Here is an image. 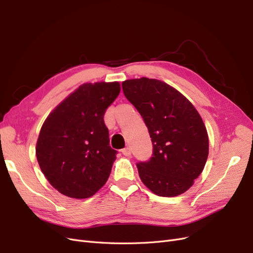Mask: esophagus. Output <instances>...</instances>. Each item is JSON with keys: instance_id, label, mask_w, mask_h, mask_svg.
Masks as SVG:
<instances>
[{"instance_id": "34e87169", "label": "esophagus", "mask_w": 253, "mask_h": 253, "mask_svg": "<svg viewBox=\"0 0 253 253\" xmlns=\"http://www.w3.org/2000/svg\"><path fill=\"white\" fill-rule=\"evenodd\" d=\"M122 154H124L125 156H129L131 155V150H129V148H125V149H122Z\"/></svg>"}]
</instances>
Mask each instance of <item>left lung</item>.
<instances>
[{"instance_id":"1","label":"left lung","mask_w":253,"mask_h":253,"mask_svg":"<svg viewBox=\"0 0 253 253\" xmlns=\"http://www.w3.org/2000/svg\"><path fill=\"white\" fill-rule=\"evenodd\" d=\"M122 89L152 138V157L137 164L143 185L158 196L185 193L203 172L209 154L201 115L177 89L157 79L126 80Z\"/></svg>"}]
</instances>
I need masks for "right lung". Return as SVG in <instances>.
<instances>
[{
  "mask_svg": "<svg viewBox=\"0 0 253 253\" xmlns=\"http://www.w3.org/2000/svg\"><path fill=\"white\" fill-rule=\"evenodd\" d=\"M119 82L84 83L45 119L37 141L40 169L61 194L88 198L108 180L117 151L104 125Z\"/></svg>",
  "mask_w": 253,
  "mask_h": 253,
  "instance_id": "obj_1",
  "label": "right lung"
}]
</instances>
